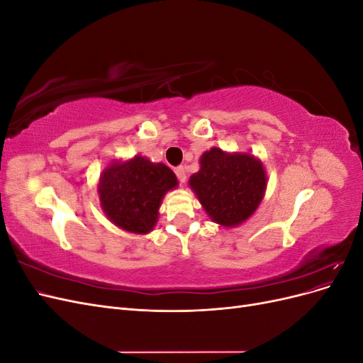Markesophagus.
I'll list each match as a JSON object with an SVG mask.
<instances>
[{
	"mask_svg": "<svg viewBox=\"0 0 363 363\" xmlns=\"http://www.w3.org/2000/svg\"><path fill=\"white\" fill-rule=\"evenodd\" d=\"M175 175H177V179L184 183L186 182V168L184 167H177L175 168Z\"/></svg>",
	"mask_w": 363,
	"mask_h": 363,
	"instance_id": "1",
	"label": "esophagus"
}]
</instances>
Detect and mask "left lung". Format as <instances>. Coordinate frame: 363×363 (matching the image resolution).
Here are the masks:
<instances>
[{
	"instance_id": "left-lung-1",
	"label": "left lung",
	"mask_w": 363,
	"mask_h": 363,
	"mask_svg": "<svg viewBox=\"0 0 363 363\" xmlns=\"http://www.w3.org/2000/svg\"><path fill=\"white\" fill-rule=\"evenodd\" d=\"M201 168L189 184L215 223H244L260 204L267 188L262 163L250 155H225L212 148L201 156Z\"/></svg>"
}]
</instances>
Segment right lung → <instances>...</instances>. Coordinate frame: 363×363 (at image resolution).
<instances>
[{
	"mask_svg": "<svg viewBox=\"0 0 363 363\" xmlns=\"http://www.w3.org/2000/svg\"><path fill=\"white\" fill-rule=\"evenodd\" d=\"M175 186L177 177L167 164L136 156L106 168L98 192L104 213L115 225L142 235L155 227L163 195Z\"/></svg>",
	"mask_w": 363,
	"mask_h": 363,
	"instance_id": "right-lung-1",
	"label": "right lung"
}]
</instances>
